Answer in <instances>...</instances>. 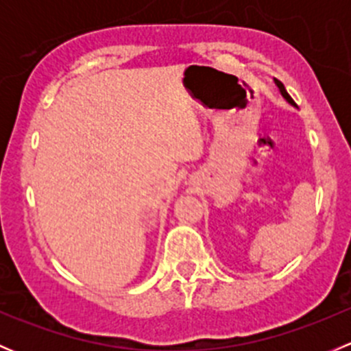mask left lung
Listing matches in <instances>:
<instances>
[{"label":"left lung","instance_id":"1","mask_svg":"<svg viewBox=\"0 0 351 351\" xmlns=\"http://www.w3.org/2000/svg\"><path fill=\"white\" fill-rule=\"evenodd\" d=\"M275 84H277V88H278V91H280V95H282V97H284L285 100H287V104H289V105H292V107H295V104H293V100H292V98H290V95L287 93V90H285V86H284V84H282L280 81H278V80H275Z\"/></svg>","mask_w":351,"mask_h":351}]
</instances>
